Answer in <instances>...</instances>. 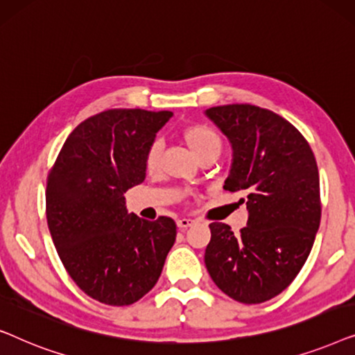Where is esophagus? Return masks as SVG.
Masks as SVG:
<instances>
[{"label": "esophagus", "mask_w": 355, "mask_h": 355, "mask_svg": "<svg viewBox=\"0 0 355 355\" xmlns=\"http://www.w3.org/2000/svg\"><path fill=\"white\" fill-rule=\"evenodd\" d=\"M176 223L179 230H187V227H191L193 225V220H189V218H179Z\"/></svg>", "instance_id": "obj_1"}]
</instances>
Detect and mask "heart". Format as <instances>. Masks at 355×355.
<instances>
[{
  "instance_id": "heart-1",
  "label": "heart",
  "mask_w": 355,
  "mask_h": 355,
  "mask_svg": "<svg viewBox=\"0 0 355 355\" xmlns=\"http://www.w3.org/2000/svg\"><path fill=\"white\" fill-rule=\"evenodd\" d=\"M182 137L187 147L191 148V152L196 155V158L207 152H213V150H216V152L221 150L220 137H218L215 130L207 128V125H191V128L184 130ZM159 153H162V144L157 140V142L150 145L147 155H145V168H147V171H155L157 169Z\"/></svg>"
}]
</instances>
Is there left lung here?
I'll return each instance as SVG.
<instances>
[{"label": "left lung", "instance_id": "1", "mask_svg": "<svg viewBox=\"0 0 355 355\" xmlns=\"http://www.w3.org/2000/svg\"><path fill=\"white\" fill-rule=\"evenodd\" d=\"M205 116L230 140L226 191H245L249 220L241 234L211 223L205 265L213 283L242 304L288 288L312 250L320 226V178L302 134L273 111L223 105Z\"/></svg>", "mask_w": 355, "mask_h": 355}]
</instances>
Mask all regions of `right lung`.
<instances>
[{"mask_svg": "<svg viewBox=\"0 0 355 355\" xmlns=\"http://www.w3.org/2000/svg\"><path fill=\"white\" fill-rule=\"evenodd\" d=\"M171 111L108 110L62 145L46 182V220L74 283L108 305L137 302L157 284L176 241L168 216L129 213L124 193L144 182L145 155Z\"/></svg>", "mask_w": 355, "mask_h": 355, "instance_id": "add662e5", "label": "right lung"}]
</instances>
